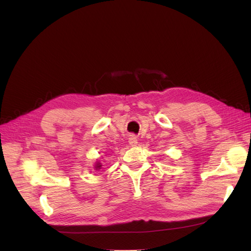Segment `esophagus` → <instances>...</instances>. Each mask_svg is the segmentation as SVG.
I'll return each mask as SVG.
<instances>
[{"label": "esophagus", "instance_id": "obj_1", "mask_svg": "<svg viewBox=\"0 0 251 251\" xmlns=\"http://www.w3.org/2000/svg\"><path fill=\"white\" fill-rule=\"evenodd\" d=\"M128 143H130L131 147H136L137 146V137H136L135 135H130V137H128Z\"/></svg>", "mask_w": 251, "mask_h": 251}]
</instances>
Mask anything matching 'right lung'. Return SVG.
<instances>
[{
    "label": "right lung",
    "instance_id": "right-lung-1",
    "mask_svg": "<svg viewBox=\"0 0 251 251\" xmlns=\"http://www.w3.org/2000/svg\"><path fill=\"white\" fill-rule=\"evenodd\" d=\"M100 168H101V164H100V162H97V163L95 164V169H96V170H100Z\"/></svg>",
    "mask_w": 251,
    "mask_h": 251
}]
</instances>
